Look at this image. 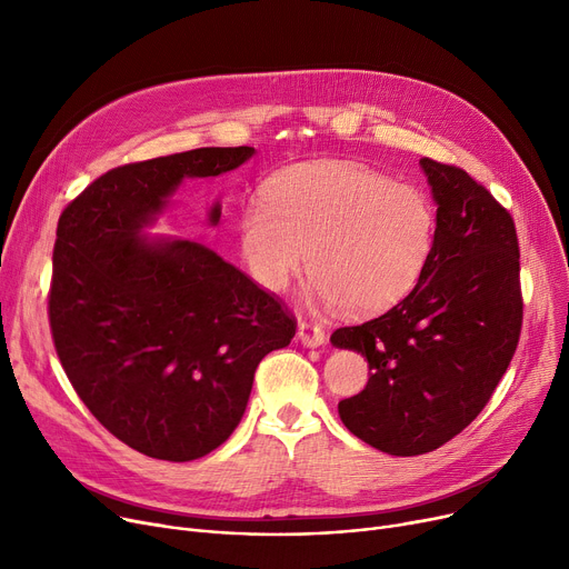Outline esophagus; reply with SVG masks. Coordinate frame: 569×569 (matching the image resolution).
I'll use <instances>...</instances> for the list:
<instances>
[{
	"label": "esophagus",
	"mask_w": 569,
	"mask_h": 569,
	"mask_svg": "<svg viewBox=\"0 0 569 569\" xmlns=\"http://www.w3.org/2000/svg\"><path fill=\"white\" fill-rule=\"evenodd\" d=\"M297 339H300L307 348H320L325 343V332H322V327H318V325L300 322V325H297Z\"/></svg>",
	"instance_id": "1"
}]
</instances>
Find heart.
<instances>
[{
	"label": "heart",
	"instance_id": "heart-1",
	"mask_svg": "<svg viewBox=\"0 0 569 569\" xmlns=\"http://www.w3.org/2000/svg\"><path fill=\"white\" fill-rule=\"evenodd\" d=\"M239 253L251 279L283 292L309 253V300L352 316L395 307L425 274L436 209L425 191L348 161L288 168L239 214Z\"/></svg>",
	"mask_w": 569,
	"mask_h": 569
}]
</instances>
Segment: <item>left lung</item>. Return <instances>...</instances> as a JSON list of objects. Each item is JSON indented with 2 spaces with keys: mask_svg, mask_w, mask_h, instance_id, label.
Here are the masks:
<instances>
[{
  "mask_svg": "<svg viewBox=\"0 0 569 569\" xmlns=\"http://www.w3.org/2000/svg\"><path fill=\"white\" fill-rule=\"evenodd\" d=\"M420 166L438 207L425 274L397 307L330 339L367 357L371 373L360 395L339 401L341 422L392 457L433 452L482 412L523 316L512 217L466 170Z\"/></svg>",
  "mask_w": 569,
  "mask_h": 569,
  "instance_id": "1",
  "label": "left lung"
}]
</instances>
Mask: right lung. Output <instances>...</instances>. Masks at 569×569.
Returning a JSON list of instances; mask_svg holds the SVG:
<instances>
[{
    "label": "right lung",
    "instance_id": "add662e5",
    "mask_svg": "<svg viewBox=\"0 0 569 569\" xmlns=\"http://www.w3.org/2000/svg\"><path fill=\"white\" fill-rule=\"evenodd\" d=\"M253 147H200L101 174L59 217L50 330L73 390L140 455L193 461L242 420L262 357L295 318L212 249L149 232L184 179L219 177ZM221 202L207 212L219 226Z\"/></svg>",
    "mask_w": 569,
    "mask_h": 569
}]
</instances>
